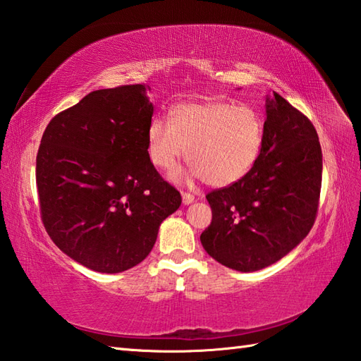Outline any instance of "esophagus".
<instances>
[{"label": "esophagus", "instance_id": "34e87169", "mask_svg": "<svg viewBox=\"0 0 361 361\" xmlns=\"http://www.w3.org/2000/svg\"><path fill=\"white\" fill-rule=\"evenodd\" d=\"M182 202L185 205H190L191 202H195V196L191 193H187V191H182Z\"/></svg>", "mask_w": 361, "mask_h": 361}]
</instances>
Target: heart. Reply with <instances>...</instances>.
<instances>
[{
  "label": "heart",
  "instance_id": "b5f03b06",
  "mask_svg": "<svg viewBox=\"0 0 361 361\" xmlns=\"http://www.w3.org/2000/svg\"><path fill=\"white\" fill-rule=\"evenodd\" d=\"M266 123L247 103L222 100L185 102L176 106L171 120L154 117L148 126V153L156 166L171 170L185 154L191 176L213 187L241 180L258 162ZM182 171L173 174L182 178Z\"/></svg>",
  "mask_w": 361,
  "mask_h": 361
}]
</instances>
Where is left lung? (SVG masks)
Returning <instances> with one entry per match:
<instances>
[{
  "label": "left lung",
  "instance_id": "obj_1",
  "mask_svg": "<svg viewBox=\"0 0 361 361\" xmlns=\"http://www.w3.org/2000/svg\"><path fill=\"white\" fill-rule=\"evenodd\" d=\"M266 116L258 162L241 180L207 195L213 218L202 247L238 271L281 259L307 236L318 210L323 154L314 125L276 92L266 97Z\"/></svg>",
  "mask_w": 361,
  "mask_h": 361
}]
</instances>
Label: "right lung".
I'll return each instance as SVG.
<instances>
[{"instance_id": "right-lung-1", "label": "right lung", "mask_w": 361, "mask_h": 361, "mask_svg": "<svg viewBox=\"0 0 361 361\" xmlns=\"http://www.w3.org/2000/svg\"><path fill=\"white\" fill-rule=\"evenodd\" d=\"M145 85L92 91L55 116L37 154L47 235L71 259L100 274L147 258L164 219L180 207L148 154L154 113Z\"/></svg>"}]
</instances>
